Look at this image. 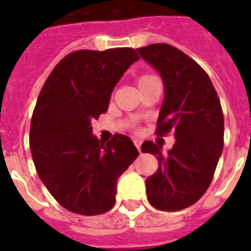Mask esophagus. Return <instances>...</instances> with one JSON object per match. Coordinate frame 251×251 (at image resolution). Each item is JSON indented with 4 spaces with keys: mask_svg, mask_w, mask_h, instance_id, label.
I'll return each instance as SVG.
<instances>
[{
    "mask_svg": "<svg viewBox=\"0 0 251 251\" xmlns=\"http://www.w3.org/2000/svg\"><path fill=\"white\" fill-rule=\"evenodd\" d=\"M134 145H135V147H137V149H138V151H139V152H141V146H142V142L139 141V139H135V141H134Z\"/></svg>",
    "mask_w": 251,
    "mask_h": 251,
    "instance_id": "1",
    "label": "esophagus"
}]
</instances>
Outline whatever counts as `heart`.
I'll return each mask as SVG.
<instances>
[{
    "label": "heart",
    "mask_w": 251,
    "mask_h": 251,
    "mask_svg": "<svg viewBox=\"0 0 251 251\" xmlns=\"http://www.w3.org/2000/svg\"><path fill=\"white\" fill-rule=\"evenodd\" d=\"M150 78H153V76L152 75H143V76H141V78H139V80H138V82H142V80L150 79Z\"/></svg>",
    "instance_id": "heart-1"
}]
</instances>
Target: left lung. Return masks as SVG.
Segmentation results:
<instances>
[{"label":"left lung","mask_w":251,"mask_h":251,"mask_svg":"<svg viewBox=\"0 0 251 251\" xmlns=\"http://www.w3.org/2000/svg\"><path fill=\"white\" fill-rule=\"evenodd\" d=\"M137 50L164 84L156 133L176 138L167 153L151 141L142 145V152L156 155L159 161L156 173L146 179L147 199L157 210H183L206 193L222 156L220 100L206 72L175 47L151 44Z\"/></svg>","instance_id":"8db88e82"}]
</instances>
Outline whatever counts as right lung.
<instances>
[{
  "instance_id": "add662e5",
  "label": "right lung",
  "mask_w": 251,
  "mask_h": 251,
  "mask_svg": "<svg viewBox=\"0 0 251 251\" xmlns=\"http://www.w3.org/2000/svg\"><path fill=\"white\" fill-rule=\"evenodd\" d=\"M138 60L131 48L73 52L37 98L29 130L33 163L53 198L74 214L109 211L117 179L139 155L126 135L104 143L92 134V121L108 110L114 87Z\"/></svg>"
}]
</instances>
